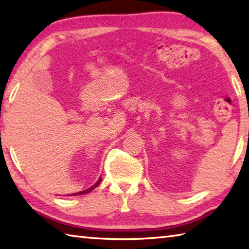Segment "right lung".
I'll use <instances>...</instances> for the list:
<instances>
[{
  "mask_svg": "<svg viewBox=\"0 0 249 249\" xmlns=\"http://www.w3.org/2000/svg\"><path fill=\"white\" fill-rule=\"evenodd\" d=\"M101 180H102V178H100L99 180H98V182H96L94 185H92L91 188H89V189H87V190H83V191H80V192H78V193H73V195H71V196H80V195H87V193H89V192H91L92 190H93V189H95L96 187H98V185L100 184V182H101Z\"/></svg>",
  "mask_w": 249,
  "mask_h": 249,
  "instance_id": "right-lung-1",
  "label": "right lung"
}]
</instances>
